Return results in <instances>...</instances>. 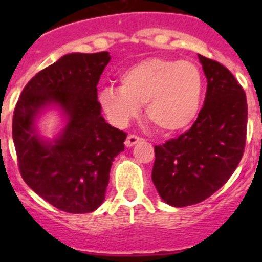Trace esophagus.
<instances>
[{
    "label": "esophagus",
    "mask_w": 262,
    "mask_h": 262,
    "mask_svg": "<svg viewBox=\"0 0 262 262\" xmlns=\"http://www.w3.org/2000/svg\"><path fill=\"white\" fill-rule=\"evenodd\" d=\"M140 140H142V138H140V136L134 135V134H129V135L127 136L124 144H126V147H133V145H135L136 143H139Z\"/></svg>",
    "instance_id": "34e87169"
}]
</instances>
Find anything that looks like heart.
<instances>
[{"label": "heart", "mask_w": 262, "mask_h": 262, "mask_svg": "<svg viewBox=\"0 0 262 262\" xmlns=\"http://www.w3.org/2000/svg\"><path fill=\"white\" fill-rule=\"evenodd\" d=\"M119 81L120 88L99 93L103 113L117 126L128 123L142 106L148 122L164 134L184 131L198 117L203 75L195 62L149 57L128 67Z\"/></svg>", "instance_id": "1"}]
</instances>
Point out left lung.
<instances>
[{
  "instance_id": "8db88e82",
  "label": "left lung",
  "mask_w": 262,
  "mask_h": 262,
  "mask_svg": "<svg viewBox=\"0 0 262 262\" xmlns=\"http://www.w3.org/2000/svg\"><path fill=\"white\" fill-rule=\"evenodd\" d=\"M198 57L207 78L203 107L186 133L155 145L152 181L173 207L195 205L219 190L239 165L247 140L244 89L221 62Z\"/></svg>"
}]
</instances>
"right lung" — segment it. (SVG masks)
Returning <instances> with one entry per match:
<instances>
[{
  "label": "right lung",
  "instance_id": "add662e5",
  "mask_svg": "<svg viewBox=\"0 0 262 262\" xmlns=\"http://www.w3.org/2000/svg\"><path fill=\"white\" fill-rule=\"evenodd\" d=\"M110 61L108 52L68 53L27 82L13 114L18 166L27 185L61 211L85 214L105 200L110 169L124 149L127 134L101 114L97 85ZM55 103L69 117L59 138L48 143L33 122Z\"/></svg>",
  "mask_w": 262,
  "mask_h": 262
}]
</instances>
